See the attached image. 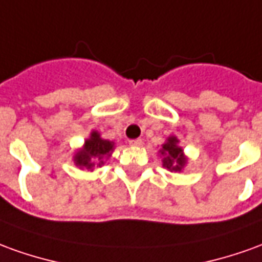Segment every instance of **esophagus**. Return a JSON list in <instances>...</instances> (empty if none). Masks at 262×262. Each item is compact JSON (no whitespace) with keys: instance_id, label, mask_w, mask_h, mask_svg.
Returning <instances> with one entry per match:
<instances>
[{"instance_id":"obj_1","label":"esophagus","mask_w":262,"mask_h":262,"mask_svg":"<svg viewBox=\"0 0 262 262\" xmlns=\"http://www.w3.org/2000/svg\"><path fill=\"white\" fill-rule=\"evenodd\" d=\"M129 144H130V146H142V144H143V140H142V139H132V140H129Z\"/></svg>"}]
</instances>
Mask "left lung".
I'll return each mask as SVG.
<instances>
[{
	"instance_id": "left-lung-1",
	"label": "left lung",
	"mask_w": 262,
	"mask_h": 262,
	"mask_svg": "<svg viewBox=\"0 0 262 262\" xmlns=\"http://www.w3.org/2000/svg\"><path fill=\"white\" fill-rule=\"evenodd\" d=\"M177 142L179 140L174 136L169 137V140L163 144V149L160 150L163 155V167L169 169L170 171H180L186 164L183 150L177 146Z\"/></svg>"
}]
</instances>
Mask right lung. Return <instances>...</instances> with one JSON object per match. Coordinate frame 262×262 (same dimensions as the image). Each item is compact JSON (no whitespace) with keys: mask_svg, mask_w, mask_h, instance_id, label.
Segmentation results:
<instances>
[{"mask_svg":"<svg viewBox=\"0 0 262 262\" xmlns=\"http://www.w3.org/2000/svg\"><path fill=\"white\" fill-rule=\"evenodd\" d=\"M112 150V142L100 139L98 132H92L91 139L85 142V147L75 155V163L76 166L86 169H92L95 163H98V166H102L103 157L109 156Z\"/></svg>","mask_w":262,"mask_h":262,"instance_id":"obj_1","label":"right lung"}]
</instances>
